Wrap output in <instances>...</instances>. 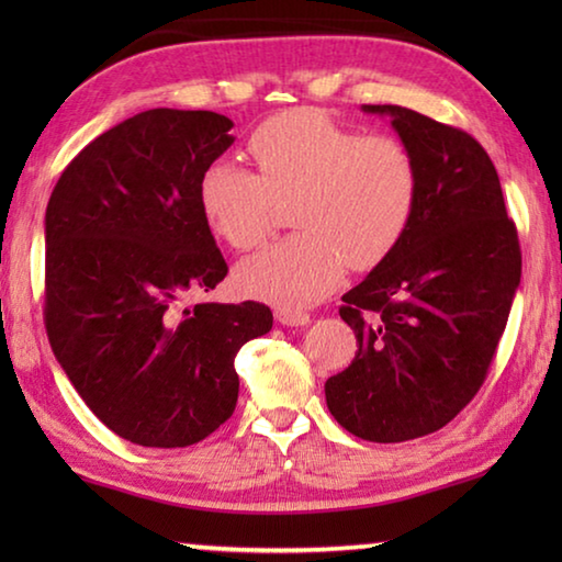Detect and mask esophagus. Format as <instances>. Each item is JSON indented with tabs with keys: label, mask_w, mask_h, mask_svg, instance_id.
Segmentation results:
<instances>
[{
	"label": "esophagus",
	"mask_w": 562,
	"mask_h": 562,
	"mask_svg": "<svg viewBox=\"0 0 562 562\" xmlns=\"http://www.w3.org/2000/svg\"><path fill=\"white\" fill-rule=\"evenodd\" d=\"M274 319H278L282 327H304V325H310L307 312H294V310H278V312H274Z\"/></svg>",
	"instance_id": "34e87169"
}]
</instances>
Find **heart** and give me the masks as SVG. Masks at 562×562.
Wrapping results in <instances>:
<instances>
[{"instance_id": "obj_1", "label": "heart", "mask_w": 562, "mask_h": 562, "mask_svg": "<svg viewBox=\"0 0 562 562\" xmlns=\"http://www.w3.org/2000/svg\"><path fill=\"white\" fill-rule=\"evenodd\" d=\"M252 170L213 160L198 183L207 225L237 250L270 235L274 201H290L297 233L272 243L237 268L252 297L282 310L315 304L337 288L349 262L369 270L402 243L416 211L418 170L402 140L359 136L312 109L262 121L247 138Z\"/></svg>"}]
</instances>
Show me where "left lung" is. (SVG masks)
Wrapping results in <instances>:
<instances>
[{"mask_svg": "<svg viewBox=\"0 0 562 562\" xmlns=\"http://www.w3.org/2000/svg\"><path fill=\"white\" fill-rule=\"evenodd\" d=\"M389 116L418 170L402 243L341 297L359 351L327 379L331 416L359 439L439 431L479 392L520 284V245L496 166L465 131L404 106Z\"/></svg>", "mask_w": 562, "mask_h": 562, "instance_id": "obj_1", "label": "left lung"}]
</instances>
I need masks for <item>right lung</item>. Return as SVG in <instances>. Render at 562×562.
<instances>
[{"instance_id":"add662e5","label":"right lung","mask_w":562,"mask_h":562,"mask_svg":"<svg viewBox=\"0 0 562 562\" xmlns=\"http://www.w3.org/2000/svg\"><path fill=\"white\" fill-rule=\"evenodd\" d=\"M231 128L215 111L136 113L66 166L46 205L54 357L131 443L183 449L211 436L235 412V355L272 329L260 302L183 304L227 274L198 183L233 146Z\"/></svg>"}]
</instances>
